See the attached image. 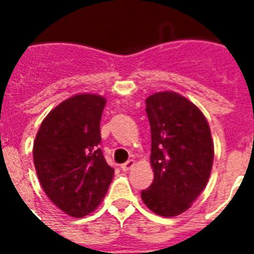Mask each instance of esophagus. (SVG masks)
<instances>
[{
  "label": "esophagus",
  "instance_id": "esophagus-1",
  "mask_svg": "<svg viewBox=\"0 0 254 254\" xmlns=\"http://www.w3.org/2000/svg\"><path fill=\"white\" fill-rule=\"evenodd\" d=\"M134 165H135L134 159H129L127 162H125L124 165H121V169H123L124 171H127V170H130L131 167H134Z\"/></svg>",
  "mask_w": 254,
  "mask_h": 254
}]
</instances>
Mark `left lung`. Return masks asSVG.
Here are the masks:
<instances>
[{
    "label": "left lung",
    "instance_id": "left-lung-1",
    "mask_svg": "<svg viewBox=\"0 0 254 254\" xmlns=\"http://www.w3.org/2000/svg\"><path fill=\"white\" fill-rule=\"evenodd\" d=\"M146 113L154 181L141 197L159 216H178L208 183L215 155L209 125L195 104L173 91L149 96Z\"/></svg>",
    "mask_w": 254,
    "mask_h": 254
}]
</instances>
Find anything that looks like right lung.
<instances>
[{
    "mask_svg": "<svg viewBox=\"0 0 254 254\" xmlns=\"http://www.w3.org/2000/svg\"><path fill=\"white\" fill-rule=\"evenodd\" d=\"M105 97L79 93L62 101L42 121L34 141L38 179L63 212L83 217L105 196L115 170L100 149Z\"/></svg>",
    "mask_w": 254,
    "mask_h": 254,
    "instance_id": "right-lung-1",
    "label": "right lung"
}]
</instances>
